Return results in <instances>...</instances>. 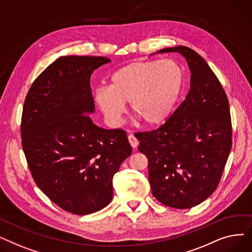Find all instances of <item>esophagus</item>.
I'll use <instances>...</instances> for the list:
<instances>
[{"mask_svg":"<svg viewBox=\"0 0 252 252\" xmlns=\"http://www.w3.org/2000/svg\"><path fill=\"white\" fill-rule=\"evenodd\" d=\"M127 139H128V142H129V144H130V146H131V147H133V148H137V147H138L139 141L136 139V137H135L133 134L128 135Z\"/></svg>","mask_w":252,"mask_h":252,"instance_id":"esophagus-1","label":"esophagus"}]
</instances>
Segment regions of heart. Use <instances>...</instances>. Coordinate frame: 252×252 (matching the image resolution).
<instances>
[{"label":"heart","instance_id":"heart-1","mask_svg":"<svg viewBox=\"0 0 252 252\" xmlns=\"http://www.w3.org/2000/svg\"><path fill=\"white\" fill-rule=\"evenodd\" d=\"M183 73L171 60L130 62L109 78L108 88L95 92L96 104L107 123L118 126L128 102L130 111L145 124L164 122L180 95Z\"/></svg>","mask_w":252,"mask_h":252}]
</instances>
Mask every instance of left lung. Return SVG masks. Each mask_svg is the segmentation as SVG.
Wrapping results in <instances>:
<instances>
[{"instance_id": "left-lung-1", "label": "left lung", "mask_w": 252, "mask_h": 252, "mask_svg": "<svg viewBox=\"0 0 252 252\" xmlns=\"http://www.w3.org/2000/svg\"><path fill=\"white\" fill-rule=\"evenodd\" d=\"M178 52L191 71L190 91L159 128L137 133L139 151L148 158L152 194L162 204L187 209L217 189L232 147V125L226 93L207 62L194 50Z\"/></svg>"}]
</instances>
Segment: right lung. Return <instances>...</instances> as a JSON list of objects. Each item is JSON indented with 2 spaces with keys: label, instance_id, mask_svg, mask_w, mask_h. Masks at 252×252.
Returning a JSON list of instances; mask_svg holds the SVG:
<instances>
[{
  "label": "right lung",
  "instance_id": "1",
  "mask_svg": "<svg viewBox=\"0 0 252 252\" xmlns=\"http://www.w3.org/2000/svg\"><path fill=\"white\" fill-rule=\"evenodd\" d=\"M110 61L59 57L36 77L23 106L22 148L35 184L78 216L110 203L113 176L131 154L125 130L99 127L89 116L95 112L91 75Z\"/></svg>",
  "mask_w": 252,
  "mask_h": 252
}]
</instances>
